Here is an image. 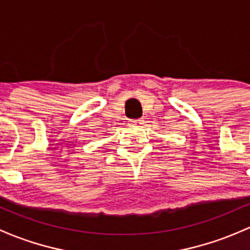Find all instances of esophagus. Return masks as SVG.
I'll return each mask as SVG.
<instances>
[{
	"label": "esophagus",
	"instance_id": "34e87169",
	"mask_svg": "<svg viewBox=\"0 0 250 250\" xmlns=\"http://www.w3.org/2000/svg\"><path fill=\"white\" fill-rule=\"evenodd\" d=\"M144 124V120L142 119H135L132 120V125H136V126H141Z\"/></svg>",
	"mask_w": 250,
	"mask_h": 250
}]
</instances>
